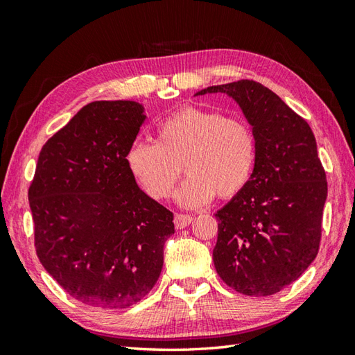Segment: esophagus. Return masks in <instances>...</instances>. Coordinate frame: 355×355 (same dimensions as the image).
I'll use <instances>...</instances> for the list:
<instances>
[{"instance_id": "1", "label": "esophagus", "mask_w": 355, "mask_h": 355, "mask_svg": "<svg viewBox=\"0 0 355 355\" xmlns=\"http://www.w3.org/2000/svg\"><path fill=\"white\" fill-rule=\"evenodd\" d=\"M173 223H175L177 229H184L192 223V216L191 215H183V214H177L175 218H173Z\"/></svg>"}]
</instances>
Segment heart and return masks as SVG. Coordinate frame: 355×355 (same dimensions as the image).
<instances>
[{
	"mask_svg": "<svg viewBox=\"0 0 355 355\" xmlns=\"http://www.w3.org/2000/svg\"><path fill=\"white\" fill-rule=\"evenodd\" d=\"M256 154L254 132L245 120L187 107L158 123L155 143L134 141L126 164L153 200L169 197L183 168L187 178L177 200L186 207H200L216 193L229 200L243 192L253 175Z\"/></svg>",
	"mask_w": 355,
	"mask_h": 355,
	"instance_id": "heart-1",
	"label": "heart"
}]
</instances>
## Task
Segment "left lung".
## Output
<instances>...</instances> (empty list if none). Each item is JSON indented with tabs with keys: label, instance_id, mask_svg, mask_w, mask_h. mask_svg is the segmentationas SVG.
I'll list each match as a JSON object with an SVG mask.
<instances>
[{
	"label": "left lung",
	"instance_id": "8db88e82",
	"mask_svg": "<svg viewBox=\"0 0 355 355\" xmlns=\"http://www.w3.org/2000/svg\"><path fill=\"white\" fill-rule=\"evenodd\" d=\"M236 101L256 137L245 189L215 214L216 273L245 296H270L302 276L319 252L328 184L310 125L259 82L207 87Z\"/></svg>",
	"mask_w": 355,
	"mask_h": 355
}]
</instances>
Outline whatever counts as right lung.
Wrapping results in <instances>:
<instances>
[{
	"mask_svg": "<svg viewBox=\"0 0 355 355\" xmlns=\"http://www.w3.org/2000/svg\"><path fill=\"white\" fill-rule=\"evenodd\" d=\"M146 116L132 101L85 105L42 146L28 187L35 248L79 302L137 304L163 267L173 214L135 183L126 153Z\"/></svg>",
	"mask_w": 355,
	"mask_h": 355,
	"instance_id": "1",
	"label": "right lung"
}]
</instances>
